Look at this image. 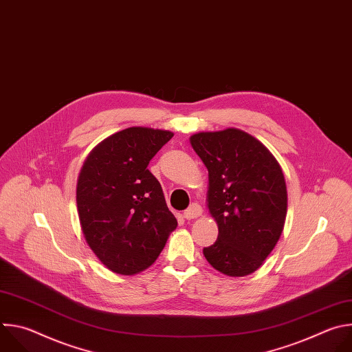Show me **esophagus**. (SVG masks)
<instances>
[{
	"instance_id": "1",
	"label": "esophagus",
	"mask_w": 352,
	"mask_h": 352,
	"mask_svg": "<svg viewBox=\"0 0 352 352\" xmlns=\"http://www.w3.org/2000/svg\"><path fill=\"white\" fill-rule=\"evenodd\" d=\"M200 214H202V208H200L197 204H192V205L184 212V217H185L186 220L196 219V217H199Z\"/></svg>"
}]
</instances>
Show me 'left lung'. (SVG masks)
<instances>
[{"label":"left lung","instance_id":"1","mask_svg":"<svg viewBox=\"0 0 352 352\" xmlns=\"http://www.w3.org/2000/svg\"><path fill=\"white\" fill-rule=\"evenodd\" d=\"M190 144L209 171L208 208L219 226L217 241L204 248L206 261L231 277L256 272L285 223L280 164L265 144L235 128L195 133Z\"/></svg>","mask_w":352,"mask_h":352}]
</instances>
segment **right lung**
I'll return each mask as SVG.
<instances>
[{
	"instance_id": "obj_1",
	"label": "right lung",
	"mask_w": 352,
	"mask_h": 352,
	"mask_svg": "<svg viewBox=\"0 0 352 352\" xmlns=\"http://www.w3.org/2000/svg\"><path fill=\"white\" fill-rule=\"evenodd\" d=\"M174 136L132 126L98 143L80 170L78 213L86 242L114 273L131 276L153 265L178 226L147 166Z\"/></svg>"
}]
</instances>
